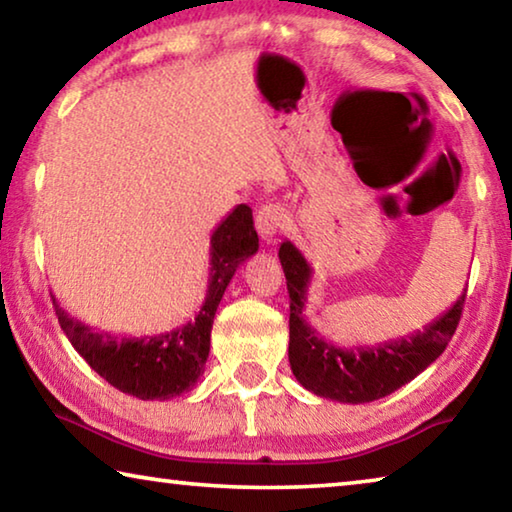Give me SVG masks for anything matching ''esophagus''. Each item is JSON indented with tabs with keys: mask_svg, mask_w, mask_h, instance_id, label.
<instances>
[{
	"mask_svg": "<svg viewBox=\"0 0 512 512\" xmlns=\"http://www.w3.org/2000/svg\"><path fill=\"white\" fill-rule=\"evenodd\" d=\"M255 223H257V230H259V235H262V239L266 241V244H271L277 232L287 225V212H284L280 205L268 203L257 212Z\"/></svg>",
	"mask_w": 512,
	"mask_h": 512,
	"instance_id": "obj_1",
	"label": "esophagus"
}]
</instances>
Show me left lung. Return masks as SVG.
<instances>
[{
	"label": "left lung",
	"mask_w": 512,
	"mask_h": 512,
	"mask_svg": "<svg viewBox=\"0 0 512 512\" xmlns=\"http://www.w3.org/2000/svg\"><path fill=\"white\" fill-rule=\"evenodd\" d=\"M280 264L291 298L289 316V363L296 379L318 397L343 402L366 404L395 393L409 384L420 372L431 366L447 343L452 341L461 320L465 291L443 316L431 320L418 332L402 339L377 343L372 348H339L305 320L307 289L311 284V266L291 241H282Z\"/></svg>",
	"instance_id": "left-lung-1"
}]
</instances>
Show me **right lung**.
<instances>
[{"label": "right lung", "mask_w": 512, "mask_h": 512, "mask_svg": "<svg viewBox=\"0 0 512 512\" xmlns=\"http://www.w3.org/2000/svg\"><path fill=\"white\" fill-rule=\"evenodd\" d=\"M259 239L253 210L237 205L216 225L210 239V277L207 293L194 320L162 334L117 336L99 332L67 314L54 298L58 323L74 350L110 386L140 400H171L192 391L210 357V334L216 307L232 275L253 257Z\"/></svg>", "instance_id": "obj_1"}]
</instances>
